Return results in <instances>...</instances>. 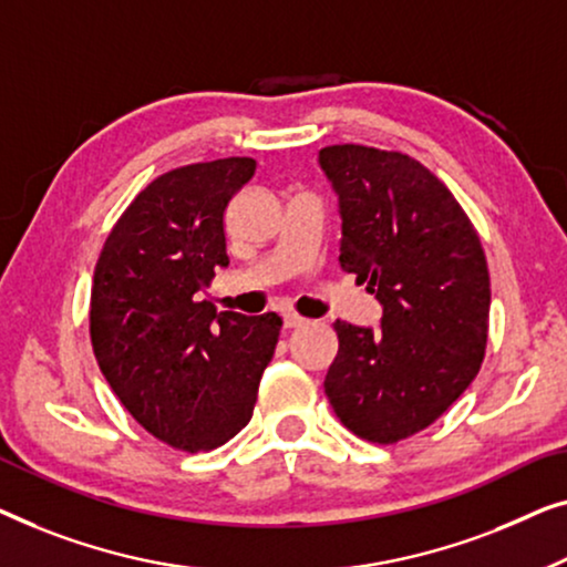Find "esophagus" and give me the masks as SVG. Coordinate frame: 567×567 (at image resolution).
<instances>
[{
    "label": "esophagus",
    "mask_w": 567,
    "mask_h": 567,
    "mask_svg": "<svg viewBox=\"0 0 567 567\" xmlns=\"http://www.w3.org/2000/svg\"><path fill=\"white\" fill-rule=\"evenodd\" d=\"M282 323H285V329H302V326H308V318H302L298 313H292V310H287V313H282Z\"/></svg>",
    "instance_id": "esophagus-1"
}]
</instances>
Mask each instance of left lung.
I'll return each instance as SVG.
<instances>
[{
    "label": "left lung",
    "instance_id": "left-lung-1",
    "mask_svg": "<svg viewBox=\"0 0 567 567\" xmlns=\"http://www.w3.org/2000/svg\"><path fill=\"white\" fill-rule=\"evenodd\" d=\"M339 193L344 272L382 302L378 331L337 321L326 395L364 442L395 444L432 426L481 370L491 275L481 236L424 164L360 143L321 148Z\"/></svg>",
    "mask_w": 567,
    "mask_h": 567
}]
</instances>
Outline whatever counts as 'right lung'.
I'll return each instance as SVG.
<instances>
[{"label": "right lung", "instance_id": "obj_1", "mask_svg": "<svg viewBox=\"0 0 567 567\" xmlns=\"http://www.w3.org/2000/svg\"><path fill=\"white\" fill-rule=\"evenodd\" d=\"M257 162L164 172L133 197L94 267L90 337L125 411L156 440L207 452L249 424L282 318L218 313L197 292L228 265L226 207Z\"/></svg>", "mask_w": 567, "mask_h": 567}]
</instances>
